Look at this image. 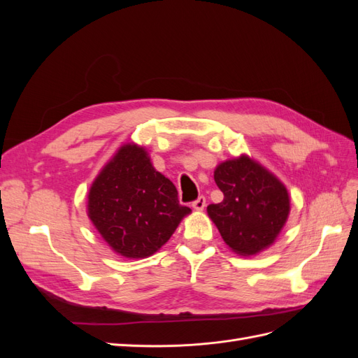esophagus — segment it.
I'll use <instances>...</instances> for the list:
<instances>
[{
    "label": "esophagus",
    "mask_w": 358,
    "mask_h": 358,
    "mask_svg": "<svg viewBox=\"0 0 358 358\" xmlns=\"http://www.w3.org/2000/svg\"><path fill=\"white\" fill-rule=\"evenodd\" d=\"M204 206H206V197L204 196H200L197 200L192 201V208L196 210H203Z\"/></svg>",
    "instance_id": "esophagus-1"
}]
</instances>
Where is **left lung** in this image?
Instances as JSON below:
<instances>
[{
	"instance_id": "1",
	"label": "left lung",
	"mask_w": 358,
	"mask_h": 358,
	"mask_svg": "<svg viewBox=\"0 0 358 358\" xmlns=\"http://www.w3.org/2000/svg\"><path fill=\"white\" fill-rule=\"evenodd\" d=\"M213 176L224 200L209 204L208 213L224 242L241 255H254L272 245L289 212L282 183L245 155L222 162Z\"/></svg>"
}]
</instances>
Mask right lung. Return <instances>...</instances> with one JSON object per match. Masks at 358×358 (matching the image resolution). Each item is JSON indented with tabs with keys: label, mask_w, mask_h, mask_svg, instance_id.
Wrapping results in <instances>:
<instances>
[{
	"label": "right lung",
	"mask_w": 358,
	"mask_h": 358,
	"mask_svg": "<svg viewBox=\"0 0 358 358\" xmlns=\"http://www.w3.org/2000/svg\"><path fill=\"white\" fill-rule=\"evenodd\" d=\"M191 209L143 148L125 145L92 183L88 215L103 239L127 258L157 252Z\"/></svg>",
	"instance_id": "1"
}]
</instances>
